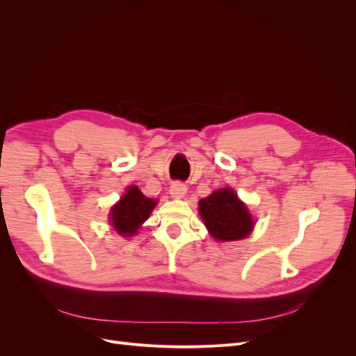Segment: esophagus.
<instances>
[{
  "instance_id": "esophagus-1",
  "label": "esophagus",
  "mask_w": 356,
  "mask_h": 356,
  "mask_svg": "<svg viewBox=\"0 0 356 356\" xmlns=\"http://www.w3.org/2000/svg\"><path fill=\"white\" fill-rule=\"evenodd\" d=\"M186 193H187V186L186 184H182V182H179V181L172 182V186H170V195H172V197L182 199V197L186 196Z\"/></svg>"
}]
</instances>
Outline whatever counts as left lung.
Masks as SVG:
<instances>
[{
    "label": "left lung",
    "mask_w": 356,
    "mask_h": 356,
    "mask_svg": "<svg viewBox=\"0 0 356 356\" xmlns=\"http://www.w3.org/2000/svg\"><path fill=\"white\" fill-rule=\"evenodd\" d=\"M199 213L215 241L246 238L254 229L252 215L233 188H221L199 202Z\"/></svg>",
    "instance_id": "1"
}]
</instances>
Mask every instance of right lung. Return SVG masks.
I'll list each match as a JSON object with an SVG mask.
<instances>
[{
  "label": "right lung",
  "mask_w": 356,
  "mask_h": 356,
  "mask_svg": "<svg viewBox=\"0 0 356 356\" xmlns=\"http://www.w3.org/2000/svg\"><path fill=\"white\" fill-rule=\"evenodd\" d=\"M156 204L157 200L144 196L136 186L127 187L122 199L111 208L110 221L113 229L123 238L134 236L149 217Z\"/></svg>",
  "instance_id": "add662e5"
}]
</instances>
